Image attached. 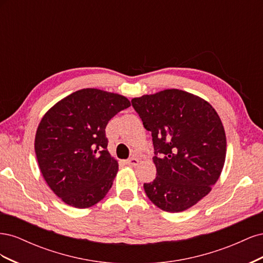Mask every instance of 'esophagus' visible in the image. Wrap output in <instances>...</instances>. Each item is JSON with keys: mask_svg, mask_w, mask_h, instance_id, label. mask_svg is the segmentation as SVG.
Masks as SVG:
<instances>
[{"mask_svg": "<svg viewBox=\"0 0 263 263\" xmlns=\"http://www.w3.org/2000/svg\"><path fill=\"white\" fill-rule=\"evenodd\" d=\"M126 164H128L129 166H136V165L139 164V159L135 158V157L127 159V160H126Z\"/></svg>", "mask_w": 263, "mask_h": 263, "instance_id": "obj_1", "label": "esophagus"}]
</instances>
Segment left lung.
Instances as JSON below:
<instances>
[{"label": "left lung", "mask_w": 263, "mask_h": 263, "mask_svg": "<svg viewBox=\"0 0 263 263\" xmlns=\"http://www.w3.org/2000/svg\"><path fill=\"white\" fill-rule=\"evenodd\" d=\"M151 132L157 177L145 183L149 200L169 213L183 212L208 195L226 158V135L216 110L189 92L171 89L132 100Z\"/></svg>", "instance_id": "1"}]
</instances>
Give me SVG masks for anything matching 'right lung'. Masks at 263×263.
<instances>
[{"instance_id":"right-lung-1","label":"right lung","mask_w":263,"mask_h":263,"mask_svg":"<svg viewBox=\"0 0 263 263\" xmlns=\"http://www.w3.org/2000/svg\"><path fill=\"white\" fill-rule=\"evenodd\" d=\"M123 95L82 89L54 104L42 118L35 137L39 169L66 204L86 209L113 185L118 163L107 151L106 125L129 107Z\"/></svg>"}]
</instances>
